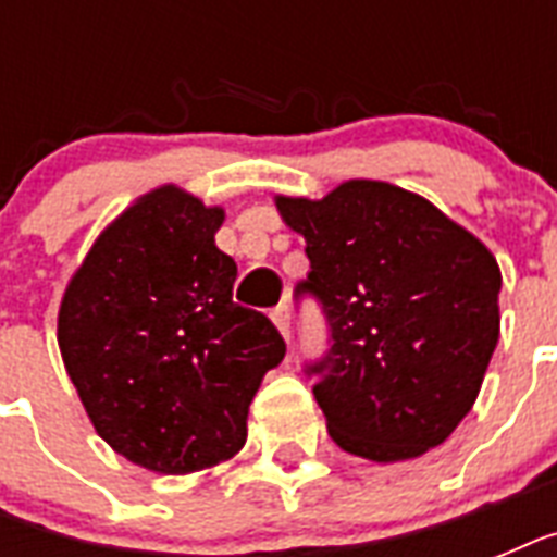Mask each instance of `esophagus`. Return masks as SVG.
I'll list each match as a JSON object with an SVG mask.
<instances>
[{
    "mask_svg": "<svg viewBox=\"0 0 557 557\" xmlns=\"http://www.w3.org/2000/svg\"><path fill=\"white\" fill-rule=\"evenodd\" d=\"M271 321H274V326L280 330V335L283 338H288V306L286 304H280L274 312H271Z\"/></svg>",
    "mask_w": 557,
    "mask_h": 557,
    "instance_id": "1",
    "label": "esophagus"
}]
</instances>
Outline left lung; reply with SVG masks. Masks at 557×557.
I'll return each mask as SVG.
<instances>
[{
	"mask_svg": "<svg viewBox=\"0 0 557 557\" xmlns=\"http://www.w3.org/2000/svg\"><path fill=\"white\" fill-rule=\"evenodd\" d=\"M306 239L297 292L323 304L332 349L314 398L338 448L405 462L474 407L500 338V265L468 227L405 187L349 178L323 199L274 196Z\"/></svg>",
	"mask_w": 557,
	"mask_h": 557,
	"instance_id": "obj_1",
	"label": "left lung"
}]
</instances>
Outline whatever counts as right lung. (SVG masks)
<instances>
[{
    "instance_id": "right-lung-1",
    "label": "right lung",
    "mask_w": 557,
    "mask_h": 557,
    "mask_svg": "<svg viewBox=\"0 0 557 557\" xmlns=\"http://www.w3.org/2000/svg\"><path fill=\"white\" fill-rule=\"evenodd\" d=\"M225 210L178 185L144 193L91 243L60 300L57 344L109 448L193 474L245 445L248 407L286 356L274 323L231 300Z\"/></svg>"
}]
</instances>
